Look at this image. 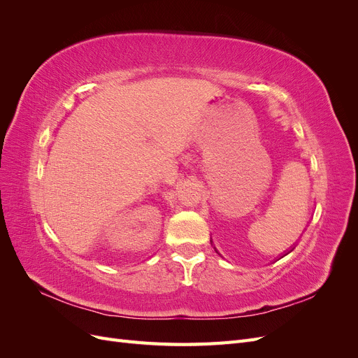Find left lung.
<instances>
[{
	"label": "left lung",
	"instance_id": "obj_1",
	"mask_svg": "<svg viewBox=\"0 0 358 358\" xmlns=\"http://www.w3.org/2000/svg\"><path fill=\"white\" fill-rule=\"evenodd\" d=\"M215 251H216V249H215Z\"/></svg>",
	"mask_w": 358,
	"mask_h": 358
}]
</instances>
